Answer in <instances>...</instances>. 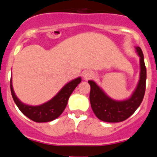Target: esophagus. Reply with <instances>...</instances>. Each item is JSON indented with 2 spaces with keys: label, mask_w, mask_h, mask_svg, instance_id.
I'll list each match as a JSON object with an SVG mask.
<instances>
[{
  "label": "esophagus",
  "mask_w": 157,
  "mask_h": 157,
  "mask_svg": "<svg viewBox=\"0 0 157 157\" xmlns=\"http://www.w3.org/2000/svg\"><path fill=\"white\" fill-rule=\"evenodd\" d=\"M82 76L85 79H90L94 76V74L90 71H86L82 72Z\"/></svg>",
  "instance_id": "1"
}]
</instances>
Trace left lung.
<instances>
[{
    "instance_id": "8db88e82",
    "label": "left lung",
    "mask_w": 157,
    "mask_h": 157,
    "mask_svg": "<svg viewBox=\"0 0 157 157\" xmlns=\"http://www.w3.org/2000/svg\"><path fill=\"white\" fill-rule=\"evenodd\" d=\"M135 50L139 56V80L130 98L125 100H115L110 98L95 82L93 80L88 81L90 85V101L91 108L95 116L101 121L107 123L124 121L137 110L143 100L145 92L146 67L141 48L136 46Z\"/></svg>"
}]
</instances>
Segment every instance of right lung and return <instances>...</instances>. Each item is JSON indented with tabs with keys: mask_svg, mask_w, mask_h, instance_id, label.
<instances>
[{
	"mask_svg": "<svg viewBox=\"0 0 157 157\" xmlns=\"http://www.w3.org/2000/svg\"><path fill=\"white\" fill-rule=\"evenodd\" d=\"M81 81V77L72 79L65 84L63 88L52 99L45 103L35 106L26 105L17 98L12 86V78L10 82V88L12 98L23 115L37 123H46L56 120L62 114L66 108L71 94Z\"/></svg>",
	"mask_w": 157,
	"mask_h": 157,
	"instance_id": "add662e5",
	"label": "right lung"
}]
</instances>
